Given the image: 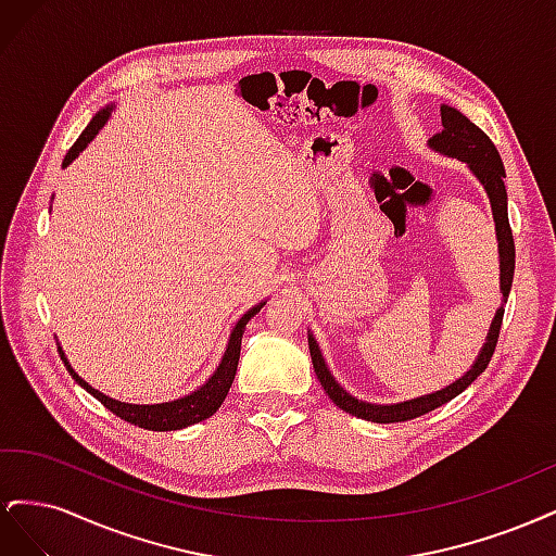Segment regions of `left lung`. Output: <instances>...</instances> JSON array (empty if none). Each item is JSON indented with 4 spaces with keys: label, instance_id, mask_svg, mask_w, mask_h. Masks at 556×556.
Wrapping results in <instances>:
<instances>
[{
    "label": "left lung",
    "instance_id": "obj_1",
    "mask_svg": "<svg viewBox=\"0 0 556 556\" xmlns=\"http://www.w3.org/2000/svg\"><path fill=\"white\" fill-rule=\"evenodd\" d=\"M441 117H443V131H439L435 137L429 139V148H433L435 153H443L447 157L466 162L468 169L476 174V178L486 190V197H490V204H492L494 223H496L498 262H501V294H503V299H508L510 288H513V276H515V239H513V229L508 223V192H506V185H503L506 169H503L501 155H498L496 146L492 143V139L486 137V134L476 123H470L464 113L443 104ZM501 323H503V306L496 311V315L492 319L490 333H486V343L482 345L476 364L470 366L459 380H454L452 384L443 387V390L433 392V394H425V396L401 401V403H390V406H387V403L384 406H380V403H366V401H359L352 394H348L343 387L333 380L331 371L325 364L323 352H319L317 341L313 339V333H308V348H311L315 376H317L319 384L325 387L327 396L336 403V406L350 415L366 419V422L392 425V422H406V419L427 415L433 408H439V406H443V403L462 394L466 387L484 371L486 364H490L494 350H496Z\"/></svg>",
    "mask_w": 556,
    "mask_h": 556
}]
</instances>
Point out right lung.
Masks as SVG:
<instances>
[{"label": "right lung", "mask_w": 556, "mask_h": 556, "mask_svg": "<svg viewBox=\"0 0 556 556\" xmlns=\"http://www.w3.org/2000/svg\"><path fill=\"white\" fill-rule=\"evenodd\" d=\"M111 111H113V106H106V109H102V111H99V113L92 117L90 125H88L86 129H83V134L76 139V143L70 148V153L64 155L62 166H70V164L78 157L80 150L86 148V146L97 137V131L106 125ZM264 304H266V301H262L260 306H252V308L239 319L237 327L231 329V336H229V343H227V350H225V355H223V362H220V366L215 368V374H213L204 384H201L199 390H194V392L188 394V396H180V399H176V401L150 403V406H146V403L115 401V399L102 394L99 390H94V387H90L86 380H83V378L74 371L72 364L66 362L62 348H60V357H62V362H64V366H66V371L72 374V378L83 387V390L90 392L97 401H102L104 406H106L113 415L125 419V422H129V425H134V427L148 429V431H176V429H185V427L201 422V419L211 417L217 408L223 406V401H225V396H227V392H229V387H231V382H233V376H237V366H239V357H241L243 329H245V325H248V319L255 317Z\"/></svg>", "instance_id": "right-lung-1"}]
</instances>
